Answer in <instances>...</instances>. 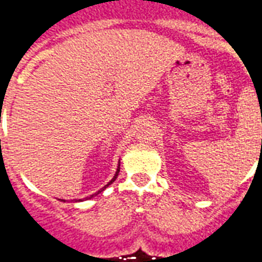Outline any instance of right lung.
<instances>
[{
  "label": "right lung",
  "mask_w": 262,
  "mask_h": 262,
  "mask_svg": "<svg viewBox=\"0 0 262 262\" xmlns=\"http://www.w3.org/2000/svg\"><path fill=\"white\" fill-rule=\"evenodd\" d=\"M119 170H120V164L118 165V170H116V172H115L114 178H112V180H111V181H109L108 184H106V185H105V187L102 188V189H99V191H98V192H95V193H94V195H91V196H90V198H94V196H95V195H98V193H101V192H102V191H103V189H105V188L108 187V185H111V184H112V182H114L115 180H116V178H118V174H119Z\"/></svg>",
  "instance_id": "add662e5"
}]
</instances>
